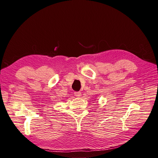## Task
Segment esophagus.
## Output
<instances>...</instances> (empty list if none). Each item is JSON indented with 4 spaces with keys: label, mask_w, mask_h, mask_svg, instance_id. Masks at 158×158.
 <instances>
[{
    "label": "esophagus",
    "mask_w": 158,
    "mask_h": 158,
    "mask_svg": "<svg viewBox=\"0 0 158 158\" xmlns=\"http://www.w3.org/2000/svg\"><path fill=\"white\" fill-rule=\"evenodd\" d=\"M81 92H74V95L76 97H80L81 96Z\"/></svg>",
    "instance_id": "1"
}]
</instances>
